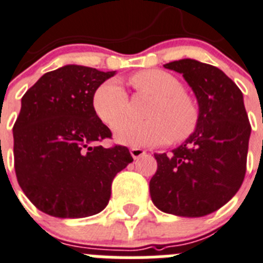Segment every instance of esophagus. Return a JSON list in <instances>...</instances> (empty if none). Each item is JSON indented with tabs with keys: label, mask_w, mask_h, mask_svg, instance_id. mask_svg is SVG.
I'll return each mask as SVG.
<instances>
[{
	"label": "esophagus",
	"mask_w": 263,
	"mask_h": 263,
	"mask_svg": "<svg viewBox=\"0 0 263 263\" xmlns=\"http://www.w3.org/2000/svg\"><path fill=\"white\" fill-rule=\"evenodd\" d=\"M129 153H131V156L134 157V159H137L145 154V151H144V149H140V148H131L129 149Z\"/></svg>",
	"instance_id": "34e87169"
}]
</instances>
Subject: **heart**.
I'll return each instance as SVG.
<instances>
[{"instance_id": "b5f03b06", "label": "heart", "mask_w": 263, "mask_h": 263, "mask_svg": "<svg viewBox=\"0 0 263 263\" xmlns=\"http://www.w3.org/2000/svg\"><path fill=\"white\" fill-rule=\"evenodd\" d=\"M135 89L152 98L145 111V122H123L128 97L115 80L102 83L92 96L96 117L115 132L118 143L129 146H154L170 140L181 143L196 132L200 109L192 96L184 92L180 80L162 70H144L131 76Z\"/></svg>"}]
</instances>
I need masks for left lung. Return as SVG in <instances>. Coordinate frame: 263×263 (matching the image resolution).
I'll return each mask as SVG.
<instances>
[{"mask_svg":"<svg viewBox=\"0 0 263 263\" xmlns=\"http://www.w3.org/2000/svg\"><path fill=\"white\" fill-rule=\"evenodd\" d=\"M183 73L200 107L195 134L173 153L154 154L151 197L162 212L203 217L222 208L241 187L250 127L242 93L222 70L195 60L166 63Z\"/></svg>","mask_w":263,"mask_h":263,"instance_id":"left-lung-1","label":"left lung"}]
</instances>
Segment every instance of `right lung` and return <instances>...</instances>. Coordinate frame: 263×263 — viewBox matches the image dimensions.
I'll list each match as a JSON object with an SVG mask.
<instances>
[{
    "label": "right lung",
    "mask_w": 263,
    "mask_h": 263,
    "mask_svg": "<svg viewBox=\"0 0 263 263\" xmlns=\"http://www.w3.org/2000/svg\"><path fill=\"white\" fill-rule=\"evenodd\" d=\"M114 73L63 66L22 97L13 127L14 168L24 195L45 214L84 218L102 212L112 179L134 161L127 146L98 145L111 131L96 117L92 96Z\"/></svg>",
    "instance_id": "1"
}]
</instances>
